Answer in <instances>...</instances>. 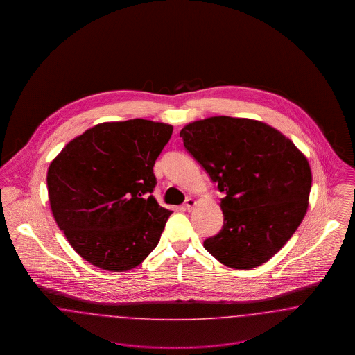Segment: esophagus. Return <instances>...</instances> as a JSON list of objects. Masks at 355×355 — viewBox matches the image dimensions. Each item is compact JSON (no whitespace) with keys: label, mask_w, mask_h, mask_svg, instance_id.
<instances>
[{"label":"esophagus","mask_w":355,"mask_h":355,"mask_svg":"<svg viewBox=\"0 0 355 355\" xmlns=\"http://www.w3.org/2000/svg\"><path fill=\"white\" fill-rule=\"evenodd\" d=\"M196 201H194V200H193V198H187V200H186V203H185V209L186 210H189V211H190V210H191V209H193V207H194V206H196Z\"/></svg>","instance_id":"1"}]
</instances>
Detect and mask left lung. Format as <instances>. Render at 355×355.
<instances>
[{
	"mask_svg": "<svg viewBox=\"0 0 355 355\" xmlns=\"http://www.w3.org/2000/svg\"><path fill=\"white\" fill-rule=\"evenodd\" d=\"M180 135L226 194L220 203L223 226L203 248L232 269L268 262L307 211L311 169L304 153L257 119L209 117L187 123Z\"/></svg>",
	"mask_w": 355,
	"mask_h": 355,
	"instance_id": "1",
	"label": "left lung"
}]
</instances>
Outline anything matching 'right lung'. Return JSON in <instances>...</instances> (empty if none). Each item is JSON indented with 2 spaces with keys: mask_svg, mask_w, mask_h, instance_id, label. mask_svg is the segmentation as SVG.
<instances>
[{
  "mask_svg": "<svg viewBox=\"0 0 355 355\" xmlns=\"http://www.w3.org/2000/svg\"><path fill=\"white\" fill-rule=\"evenodd\" d=\"M173 126L135 119L102 122L51 161V213L71 248L107 271L135 269L152 253L171 211L150 196L153 166Z\"/></svg>",
  "mask_w": 355,
  "mask_h": 355,
  "instance_id": "right-lung-1",
  "label": "right lung"
}]
</instances>
